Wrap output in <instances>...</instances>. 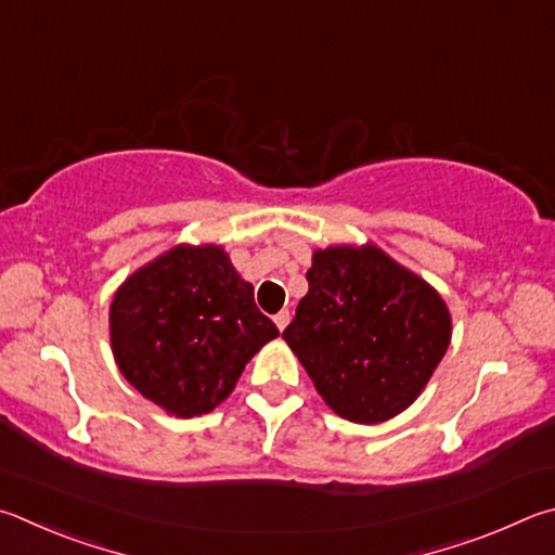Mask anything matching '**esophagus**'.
I'll use <instances>...</instances> for the list:
<instances>
[{"label": "esophagus", "mask_w": 555, "mask_h": 555, "mask_svg": "<svg viewBox=\"0 0 555 555\" xmlns=\"http://www.w3.org/2000/svg\"><path fill=\"white\" fill-rule=\"evenodd\" d=\"M274 322H276V327H279L281 332H284L286 325L291 322V312H288V310H281L279 315H274Z\"/></svg>", "instance_id": "obj_1"}]
</instances>
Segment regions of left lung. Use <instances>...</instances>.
<instances>
[{"mask_svg":"<svg viewBox=\"0 0 555 555\" xmlns=\"http://www.w3.org/2000/svg\"><path fill=\"white\" fill-rule=\"evenodd\" d=\"M284 339L339 417L378 425L425 390L451 341L439 291L378 245L312 251Z\"/></svg>","mask_w":555,"mask_h":555,"instance_id":"1","label":"left lung"}]
</instances>
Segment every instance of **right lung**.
I'll list each match as a JSON object with an SVG mask.
<instances>
[{"label": "right lung", "instance_id": "right-lung-1", "mask_svg": "<svg viewBox=\"0 0 555 555\" xmlns=\"http://www.w3.org/2000/svg\"><path fill=\"white\" fill-rule=\"evenodd\" d=\"M108 337L130 386L189 420L216 410L279 330L223 247L181 243L116 288Z\"/></svg>", "mask_w": 555, "mask_h": 555}]
</instances>
